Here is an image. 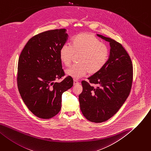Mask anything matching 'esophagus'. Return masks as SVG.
I'll list each match as a JSON object with an SVG mask.
<instances>
[{
    "mask_svg": "<svg viewBox=\"0 0 151 151\" xmlns=\"http://www.w3.org/2000/svg\"><path fill=\"white\" fill-rule=\"evenodd\" d=\"M79 84L78 80L75 79L73 80V84H74V85H76V84Z\"/></svg>",
    "mask_w": 151,
    "mask_h": 151,
    "instance_id": "34e87169",
    "label": "esophagus"
}]
</instances>
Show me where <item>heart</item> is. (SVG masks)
I'll return each mask as SVG.
<instances>
[{"label": "heart", "instance_id": "heart-1", "mask_svg": "<svg viewBox=\"0 0 151 151\" xmlns=\"http://www.w3.org/2000/svg\"><path fill=\"white\" fill-rule=\"evenodd\" d=\"M59 54L60 60L65 66L70 64L74 55H79V64L72 65L65 71L68 76L78 79L88 73L94 75L99 72L107 61L109 50L92 34L81 33L72 38L70 46L63 45Z\"/></svg>", "mask_w": 151, "mask_h": 151}]
</instances>
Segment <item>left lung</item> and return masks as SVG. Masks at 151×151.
<instances>
[{
  "mask_svg": "<svg viewBox=\"0 0 151 151\" xmlns=\"http://www.w3.org/2000/svg\"><path fill=\"white\" fill-rule=\"evenodd\" d=\"M97 36L110 44V55L104 67L83 81L79 95L80 109L88 121L104 122L112 117L126 101L132 87V61L122 45L101 35ZM96 85V86L93 85Z\"/></svg>",
  "mask_w": 151,
  "mask_h": 151,
  "instance_id": "1",
  "label": "left lung"
}]
</instances>
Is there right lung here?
Segmentation results:
<instances>
[{"label": "right lung", "instance_id": "1", "mask_svg": "<svg viewBox=\"0 0 151 151\" xmlns=\"http://www.w3.org/2000/svg\"><path fill=\"white\" fill-rule=\"evenodd\" d=\"M68 39L66 29L44 32L30 39L20 55L17 83L23 101L35 115L49 119L61 108L62 95L73 85L65 75L59 58V50Z\"/></svg>", "mask_w": 151, "mask_h": 151}]
</instances>
